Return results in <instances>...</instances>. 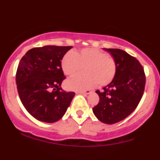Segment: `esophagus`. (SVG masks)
<instances>
[{
  "label": "esophagus",
  "mask_w": 160,
  "mask_h": 160,
  "mask_svg": "<svg viewBox=\"0 0 160 160\" xmlns=\"http://www.w3.org/2000/svg\"><path fill=\"white\" fill-rule=\"evenodd\" d=\"M91 92H92L91 90H82V91H78V93H79V94H84V95H87V94H90Z\"/></svg>",
  "instance_id": "obj_1"
}]
</instances>
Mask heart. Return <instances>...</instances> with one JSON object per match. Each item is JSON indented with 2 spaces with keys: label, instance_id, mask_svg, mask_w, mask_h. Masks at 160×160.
<instances>
[{
  "label": "heart",
  "instance_id": "1",
  "mask_svg": "<svg viewBox=\"0 0 160 160\" xmlns=\"http://www.w3.org/2000/svg\"><path fill=\"white\" fill-rule=\"evenodd\" d=\"M61 67L66 75L78 73L84 67L85 73L70 78L66 81L67 88L82 90L108 85L116 73V62L112 56L96 48H84L80 51L68 52L61 61Z\"/></svg>",
  "mask_w": 160,
  "mask_h": 160
}]
</instances>
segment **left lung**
<instances>
[{
    "mask_svg": "<svg viewBox=\"0 0 160 160\" xmlns=\"http://www.w3.org/2000/svg\"><path fill=\"white\" fill-rule=\"evenodd\" d=\"M116 62L114 79L100 91L99 102L93 112L101 122H118L135 111L144 92L146 76L143 67L135 57L119 49H105Z\"/></svg>",
    "mask_w": 160,
    "mask_h": 160,
    "instance_id": "left-lung-1",
    "label": "left lung"
}]
</instances>
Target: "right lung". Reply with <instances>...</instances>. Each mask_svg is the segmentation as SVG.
I'll use <instances>...</instances> for the list:
<instances>
[{
    "label": "right lung",
    "instance_id": "obj_1",
    "mask_svg": "<svg viewBox=\"0 0 160 160\" xmlns=\"http://www.w3.org/2000/svg\"><path fill=\"white\" fill-rule=\"evenodd\" d=\"M72 46H45L29 49L20 61L16 82L20 99L39 121L57 122L64 115L74 92L61 87L66 76L61 61Z\"/></svg>",
    "mask_w": 160,
    "mask_h": 160
}]
</instances>
